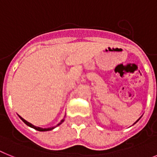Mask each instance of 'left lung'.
Masks as SVG:
<instances>
[{
    "instance_id": "left-lung-1",
    "label": "left lung",
    "mask_w": 157,
    "mask_h": 157,
    "mask_svg": "<svg viewBox=\"0 0 157 157\" xmlns=\"http://www.w3.org/2000/svg\"><path fill=\"white\" fill-rule=\"evenodd\" d=\"M140 118H141V117H140V118H139V119H138V120H137V121H136V122H135V123H134V124H136V122H137V121H139V120H140Z\"/></svg>"
}]
</instances>
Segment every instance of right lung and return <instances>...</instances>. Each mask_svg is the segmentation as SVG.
I'll return each mask as SVG.
<instances>
[{
	"label": "right lung",
	"mask_w": 157,
	"mask_h": 157,
	"mask_svg": "<svg viewBox=\"0 0 157 157\" xmlns=\"http://www.w3.org/2000/svg\"><path fill=\"white\" fill-rule=\"evenodd\" d=\"M18 116H19V115H18ZM19 117H20V118H21V121H23L24 123L25 124H27L28 126H29V127L33 128H34V129H36V130H37V131H40V132H45V131H50V130H52V129H53V128H56V127H57V126H59V125H60V124H62L63 122H64V119L61 120L60 123L57 124H56V126H54V127H51V128H43L36 127V126L33 125V124H32L31 123H29V122H28V121H25V119H23V118H22V117H21V116H19ZM64 117H65V116H64Z\"/></svg>",
	"instance_id": "1"
}]
</instances>
